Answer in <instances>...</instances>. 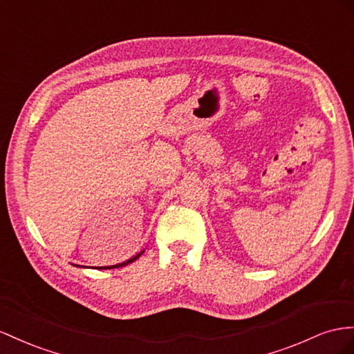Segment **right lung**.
Wrapping results in <instances>:
<instances>
[{
	"label": "right lung",
	"mask_w": 354,
	"mask_h": 354,
	"mask_svg": "<svg viewBox=\"0 0 354 354\" xmlns=\"http://www.w3.org/2000/svg\"><path fill=\"white\" fill-rule=\"evenodd\" d=\"M142 254V252L141 253H138V254H136L133 257H131V259H128L127 262H122V263H118V265H111V266H97L98 270H111V268H120V266H125V265H128V263H131V262H133L136 259H138V257Z\"/></svg>",
	"instance_id": "1"
}]
</instances>
